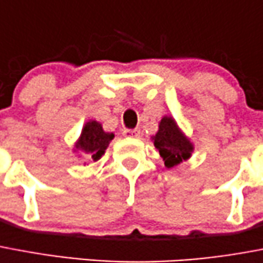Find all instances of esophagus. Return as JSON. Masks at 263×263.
<instances>
[{
  "mask_svg": "<svg viewBox=\"0 0 263 263\" xmlns=\"http://www.w3.org/2000/svg\"><path fill=\"white\" fill-rule=\"evenodd\" d=\"M123 136L137 138L140 136V129H125L123 130Z\"/></svg>",
  "mask_w": 263,
  "mask_h": 263,
  "instance_id": "34e87169",
  "label": "esophagus"
}]
</instances>
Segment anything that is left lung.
<instances>
[{
    "label": "left lung",
    "instance_id": "1",
    "mask_svg": "<svg viewBox=\"0 0 263 263\" xmlns=\"http://www.w3.org/2000/svg\"><path fill=\"white\" fill-rule=\"evenodd\" d=\"M153 145L159 151L167 168L180 164L190 159L194 146L176 125L175 119L164 117L159 123L156 136H153Z\"/></svg>",
    "mask_w": 263,
    "mask_h": 263
}]
</instances>
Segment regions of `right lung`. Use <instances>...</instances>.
<instances>
[{"label": "right lung", "instance_id": "obj_1", "mask_svg": "<svg viewBox=\"0 0 263 263\" xmlns=\"http://www.w3.org/2000/svg\"><path fill=\"white\" fill-rule=\"evenodd\" d=\"M114 138V133H106L102 127V123L96 121H89L83 127L81 136L76 142V149L87 153L88 157L93 161L99 160L104 155L107 146Z\"/></svg>", "mask_w": 263, "mask_h": 263}]
</instances>
